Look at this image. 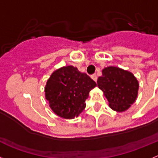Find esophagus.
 Returning <instances> with one entry per match:
<instances>
[{
	"instance_id": "1",
	"label": "esophagus",
	"mask_w": 158,
	"mask_h": 158,
	"mask_svg": "<svg viewBox=\"0 0 158 158\" xmlns=\"http://www.w3.org/2000/svg\"><path fill=\"white\" fill-rule=\"evenodd\" d=\"M91 77L94 81H97V76H96V74H93L91 76Z\"/></svg>"
}]
</instances>
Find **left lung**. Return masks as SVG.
Returning a JSON list of instances; mask_svg holds the SVG:
<instances>
[{
    "label": "left lung",
    "instance_id": "8db88e82",
    "mask_svg": "<svg viewBox=\"0 0 158 158\" xmlns=\"http://www.w3.org/2000/svg\"><path fill=\"white\" fill-rule=\"evenodd\" d=\"M97 85L104 92L111 109L122 112L135 103L139 85L131 72L109 66L102 70V76L97 80Z\"/></svg>",
    "mask_w": 158,
    "mask_h": 158
}]
</instances>
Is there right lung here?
Wrapping results in <instances>:
<instances>
[{
    "label": "right lung",
    "instance_id": "1",
    "mask_svg": "<svg viewBox=\"0 0 158 158\" xmlns=\"http://www.w3.org/2000/svg\"><path fill=\"white\" fill-rule=\"evenodd\" d=\"M96 83L86 73L72 65L53 73L45 87V96L56 115L73 118L85 109V100Z\"/></svg>",
    "mask_w": 158,
    "mask_h": 158
}]
</instances>
